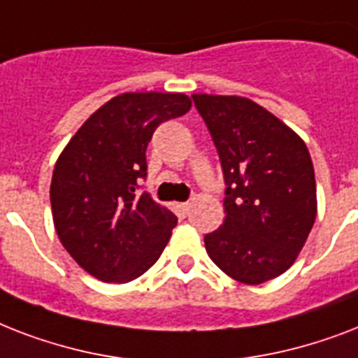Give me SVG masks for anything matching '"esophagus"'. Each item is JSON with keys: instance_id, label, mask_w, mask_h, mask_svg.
I'll use <instances>...</instances> for the list:
<instances>
[{"instance_id": "1", "label": "esophagus", "mask_w": 358, "mask_h": 358, "mask_svg": "<svg viewBox=\"0 0 358 358\" xmlns=\"http://www.w3.org/2000/svg\"><path fill=\"white\" fill-rule=\"evenodd\" d=\"M189 202H180V204H176V213H178L180 217H185V215L189 213Z\"/></svg>"}]
</instances>
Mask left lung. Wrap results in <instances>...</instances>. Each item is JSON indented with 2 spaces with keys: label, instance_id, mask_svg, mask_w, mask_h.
Returning <instances> with one entry per match:
<instances>
[{
  "label": "left lung",
  "instance_id": "obj_1",
  "mask_svg": "<svg viewBox=\"0 0 358 358\" xmlns=\"http://www.w3.org/2000/svg\"><path fill=\"white\" fill-rule=\"evenodd\" d=\"M224 176V221L204 236L213 264L262 284L295 262L316 219V180L299 135L241 96L193 94Z\"/></svg>",
  "mask_w": 358,
  "mask_h": 358
}]
</instances>
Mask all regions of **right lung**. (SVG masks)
Returning <instances> with one entry per match:
<instances>
[{"label":"right lung","mask_w":358,"mask_h":358,"mask_svg":"<svg viewBox=\"0 0 358 358\" xmlns=\"http://www.w3.org/2000/svg\"><path fill=\"white\" fill-rule=\"evenodd\" d=\"M180 92H124L92 113L53 169L50 201L63 247L103 282H129L162 256L176 215L141 191L146 146L189 111Z\"/></svg>","instance_id":"add662e5"}]
</instances>
